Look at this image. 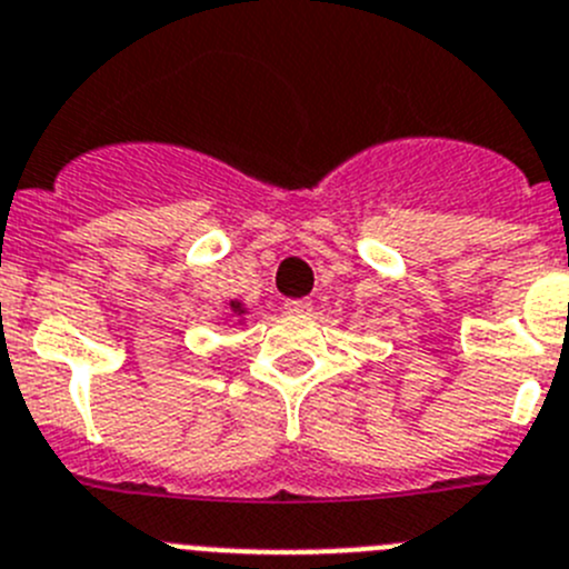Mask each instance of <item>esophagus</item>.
<instances>
[{
  "mask_svg": "<svg viewBox=\"0 0 569 569\" xmlns=\"http://www.w3.org/2000/svg\"><path fill=\"white\" fill-rule=\"evenodd\" d=\"M283 309L289 311V315H309L311 303L306 300V297H295V300H286Z\"/></svg>",
  "mask_w": 569,
  "mask_h": 569,
  "instance_id": "1",
  "label": "esophagus"
}]
</instances>
